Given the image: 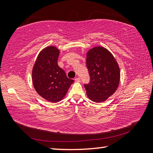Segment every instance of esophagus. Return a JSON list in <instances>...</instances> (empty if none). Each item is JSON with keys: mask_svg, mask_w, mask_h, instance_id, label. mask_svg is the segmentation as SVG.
Masks as SVG:
<instances>
[{"mask_svg": "<svg viewBox=\"0 0 153 153\" xmlns=\"http://www.w3.org/2000/svg\"><path fill=\"white\" fill-rule=\"evenodd\" d=\"M75 81H76V82H80V78H79V77H76V78L75 79Z\"/></svg>", "mask_w": 153, "mask_h": 153, "instance_id": "obj_1", "label": "esophagus"}]
</instances>
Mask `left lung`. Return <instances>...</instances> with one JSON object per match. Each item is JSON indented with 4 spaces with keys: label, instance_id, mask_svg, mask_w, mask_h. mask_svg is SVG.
Returning a JSON list of instances; mask_svg holds the SVG:
<instances>
[{
    "label": "left lung",
    "instance_id": "1",
    "mask_svg": "<svg viewBox=\"0 0 153 153\" xmlns=\"http://www.w3.org/2000/svg\"><path fill=\"white\" fill-rule=\"evenodd\" d=\"M86 66L90 76L88 84H84L86 94L95 102H101L117 90L120 81V69L109 51L96 46L88 51Z\"/></svg>",
    "mask_w": 153,
    "mask_h": 153
}]
</instances>
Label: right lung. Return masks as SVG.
<instances>
[{"label":"right lung","mask_w":153,"mask_h":153,"mask_svg":"<svg viewBox=\"0 0 153 153\" xmlns=\"http://www.w3.org/2000/svg\"><path fill=\"white\" fill-rule=\"evenodd\" d=\"M59 55L57 48L47 46L40 52L32 69V82L36 91L51 102L61 101L74 82L59 67Z\"/></svg>","instance_id":"obj_1"}]
</instances>
